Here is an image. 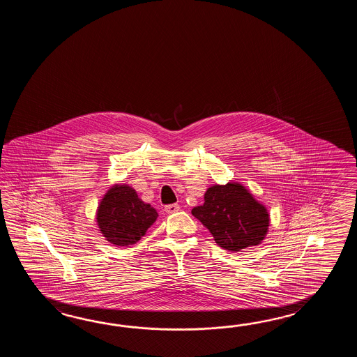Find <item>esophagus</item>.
<instances>
[{
    "label": "esophagus",
    "mask_w": 357,
    "mask_h": 357,
    "mask_svg": "<svg viewBox=\"0 0 357 357\" xmlns=\"http://www.w3.org/2000/svg\"><path fill=\"white\" fill-rule=\"evenodd\" d=\"M165 211L167 213H176L180 211V205L178 204H168L165 206Z\"/></svg>",
    "instance_id": "obj_1"
}]
</instances>
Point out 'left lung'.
I'll list each match as a JSON object with an SVG mask.
<instances>
[{
  "instance_id": "1",
  "label": "left lung",
  "mask_w": 357,
  "mask_h": 357,
  "mask_svg": "<svg viewBox=\"0 0 357 357\" xmlns=\"http://www.w3.org/2000/svg\"><path fill=\"white\" fill-rule=\"evenodd\" d=\"M191 213L218 246L232 252L260 245L271 223L268 209L240 182L213 185L205 191L204 204Z\"/></svg>"
}]
</instances>
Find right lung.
<instances>
[{"label":"right lung","mask_w":357,"mask_h":357,"mask_svg":"<svg viewBox=\"0 0 357 357\" xmlns=\"http://www.w3.org/2000/svg\"><path fill=\"white\" fill-rule=\"evenodd\" d=\"M157 218L158 213L152 205L144 203L126 183L107 190L96 214L100 234L116 246L137 243Z\"/></svg>","instance_id":"obj_1"}]
</instances>
